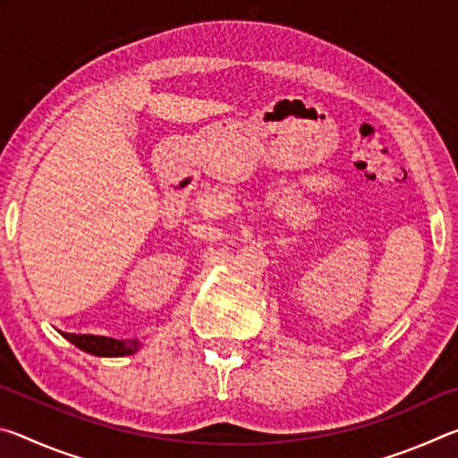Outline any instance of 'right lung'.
I'll return each instance as SVG.
<instances>
[{
	"mask_svg": "<svg viewBox=\"0 0 458 458\" xmlns=\"http://www.w3.org/2000/svg\"><path fill=\"white\" fill-rule=\"evenodd\" d=\"M71 344H74L79 350L92 353V355H103V358H119V355H131L137 352L139 341L131 339H113L103 335H76V333H62Z\"/></svg>",
	"mask_w": 458,
	"mask_h": 458,
	"instance_id": "right-lung-1",
	"label": "right lung"
}]
</instances>
